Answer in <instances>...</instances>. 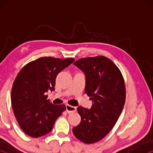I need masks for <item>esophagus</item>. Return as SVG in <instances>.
<instances>
[{"label":"esophagus","mask_w":153,"mask_h":153,"mask_svg":"<svg viewBox=\"0 0 153 153\" xmlns=\"http://www.w3.org/2000/svg\"><path fill=\"white\" fill-rule=\"evenodd\" d=\"M66 111L68 114L73 113V112L76 111V107L71 106V105H66Z\"/></svg>","instance_id":"34e87169"}]
</instances>
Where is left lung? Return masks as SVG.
Returning <instances> with one entry per match:
<instances>
[{"mask_svg":"<svg viewBox=\"0 0 153 153\" xmlns=\"http://www.w3.org/2000/svg\"><path fill=\"white\" fill-rule=\"evenodd\" d=\"M74 65L85 73V93L93 105L90 109L77 108L81 121L73 132L82 143L93 144L105 137L118 120L125 103V84L118 67L104 56L79 59Z\"/></svg>","mask_w":153,"mask_h":153,"instance_id":"8db88e82","label":"left lung"}]
</instances>
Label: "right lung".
<instances>
[{
	"label": "right lung",
	"instance_id": "obj_1",
	"mask_svg": "<svg viewBox=\"0 0 153 153\" xmlns=\"http://www.w3.org/2000/svg\"><path fill=\"white\" fill-rule=\"evenodd\" d=\"M74 61L73 58L40 57L26 64L18 73L12 86L11 104L25 134L32 137L48 134L66 110L65 105L50 103L46 92L54 90L57 75Z\"/></svg>",
	"mask_w": 153,
	"mask_h": 153
}]
</instances>
